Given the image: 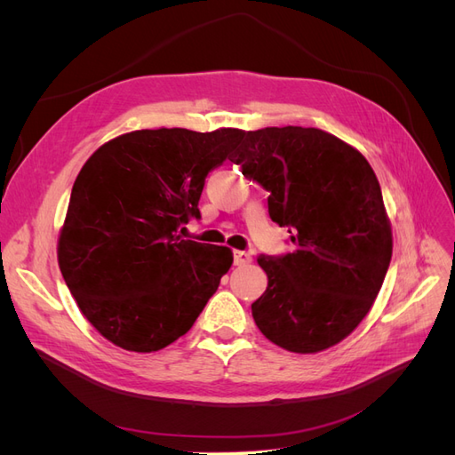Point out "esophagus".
<instances>
[{
  "label": "esophagus",
  "instance_id": "34e87169",
  "mask_svg": "<svg viewBox=\"0 0 455 455\" xmlns=\"http://www.w3.org/2000/svg\"><path fill=\"white\" fill-rule=\"evenodd\" d=\"M251 261H252L251 252H244V251L233 252V264L235 266H246V264H251Z\"/></svg>",
  "mask_w": 455,
  "mask_h": 455
}]
</instances>
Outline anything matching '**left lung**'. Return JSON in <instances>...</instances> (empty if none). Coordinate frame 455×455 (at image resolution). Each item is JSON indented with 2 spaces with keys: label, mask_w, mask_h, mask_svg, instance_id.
<instances>
[{
  "label": "left lung",
  "mask_w": 455,
  "mask_h": 455,
  "mask_svg": "<svg viewBox=\"0 0 455 455\" xmlns=\"http://www.w3.org/2000/svg\"><path fill=\"white\" fill-rule=\"evenodd\" d=\"M233 163L264 188L292 252L258 258L267 288L254 323L275 346L319 353L368 315L393 254L381 188L361 151L321 129L249 131Z\"/></svg>",
  "instance_id": "obj_1"
}]
</instances>
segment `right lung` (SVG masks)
I'll return each mask as SVG.
<instances>
[{
	"label": "right lung",
	"mask_w": 455,
	"mask_h": 455,
	"mask_svg": "<svg viewBox=\"0 0 455 455\" xmlns=\"http://www.w3.org/2000/svg\"><path fill=\"white\" fill-rule=\"evenodd\" d=\"M244 131H132L79 171L59 266L85 319L117 347L151 353L194 326L233 264L228 246L184 239L204 178Z\"/></svg>",
	"instance_id": "obj_1"
}]
</instances>
